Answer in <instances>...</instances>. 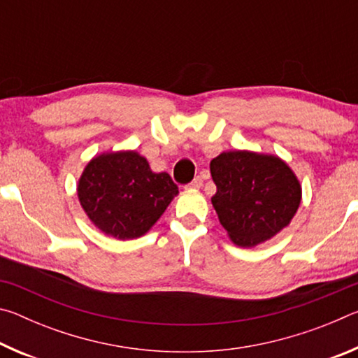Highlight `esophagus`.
<instances>
[{
	"label": "esophagus",
	"instance_id": "esophagus-1",
	"mask_svg": "<svg viewBox=\"0 0 358 358\" xmlns=\"http://www.w3.org/2000/svg\"><path fill=\"white\" fill-rule=\"evenodd\" d=\"M202 183H203V180H202V177H196L194 178L192 181H191V185H189V187H192V189H199V187L202 186Z\"/></svg>",
	"mask_w": 358,
	"mask_h": 358
}]
</instances>
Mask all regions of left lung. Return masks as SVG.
<instances>
[{
	"label": "left lung",
	"instance_id": "1",
	"mask_svg": "<svg viewBox=\"0 0 358 358\" xmlns=\"http://www.w3.org/2000/svg\"><path fill=\"white\" fill-rule=\"evenodd\" d=\"M216 185L211 203L241 248H254L287 227L301 201V186L286 162L273 155L235 150L210 162Z\"/></svg>",
	"mask_w": 358,
	"mask_h": 358
}]
</instances>
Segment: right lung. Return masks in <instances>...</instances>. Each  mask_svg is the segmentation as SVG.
Wrapping results in <instances>:
<instances>
[{"label": "right lung", "instance_id": "1", "mask_svg": "<svg viewBox=\"0 0 358 358\" xmlns=\"http://www.w3.org/2000/svg\"><path fill=\"white\" fill-rule=\"evenodd\" d=\"M177 194L171 175L155 173L148 161L131 150L93 157L77 186L90 221L117 240L147 234Z\"/></svg>", "mask_w": 358, "mask_h": 358}]
</instances>
